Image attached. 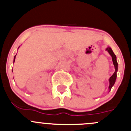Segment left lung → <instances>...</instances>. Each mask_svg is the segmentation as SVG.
I'll return each mask as SVG.
<instances>
[{
	"instance_id": "1",
	"label": "left lung",
	"mask_w": 131,
	"mask_h": 131,
	"mask_svg": "<svg viewBox=\"0 0 131 131\" xmlns=\"http://www.w3.org/2000/svg\"><path fill=\"white\" fill-rule=\"evenodd\" d=\"M106 51H108V53H109L110 55L112 56V61H113V64L114 65V68H115V72L114 73V74L110 77L109 78V86H108V90H109V92L111 91L112 87L114 85V83H115V80H116L117 78V72L118 71V63L117 61V57L115 56V54L114 53L113 51L111 49V48H110L109 46H108L105 49Z\"/></svg>"
}]
</instances>
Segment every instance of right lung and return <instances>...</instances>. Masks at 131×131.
I'll return each instance as SVG.
<instances>
[{"instance_id":"add662e5","label":"right lung","mask_w":131,"mask_h":131,"mask_svg":"<svg viewBox=\"0 0 131 131\" xmlns=\"http://www.w3.org/2000/svg\"><path fill=\"white\" fill-rule=\"evenodd\" d=\"M19 48H18V49H19ZM16 55H15L14 56V61H15V59H16Z\"/></svg>"}]
</instances>
